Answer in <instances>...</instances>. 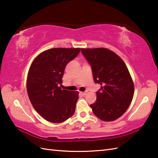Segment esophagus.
<instances>
[{
    "mask_svg": "<svg viewBox=\"0 0 158 158\" xmlns=\"http://www.w3.org/2000/svg\"><path fill=\"white\" fill-rule=\"evenodd\" d=\"M87 93H88L87 92H80V94L83 96H85L87 94Z\"/></svg>",
    "mask_w": 158,
    "mask_h": 158,
    "instance_id": "obj_1",
    "label": "esophagus"
}]
</instances>
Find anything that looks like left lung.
Listing matches in <instances>:
<instances>
[{"mask_svg":"<svg viewBox=\"0 0 158 158\" xmlns=\"http://www.w3.org/2000/svg\"><path fill=\"white\" fill-rule=\"evenodd\" d=\"M81 53L92 67L94 81L101 85L96 101L90 105L94 114L105 122L118 119L128 109L135 92L126 64L106 48L81 49Z\"/></svg>","mask_w":158,"mask_h":158,"instance_id":"obj_1","label":"left lung"}]
</instances>
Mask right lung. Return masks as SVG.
Listing matches in <instances>:
<instances>
[{
    "label": "right lung",
    "instance_id": "1",
    "mask_svg": "<svg viewBox=\"0 0 158 158\" xmlns=\"http://www.w3.org/2000/svg\"><path fill=\"white\" fill-rule=\"evenodd\" d=\"M80 48H53L42 52L30 67L27 77L29 99L45 120L61 123L73 115L79 92L62 89L67 64L78 56Z\"/></svg>",
    "mask_w": 158,
    "mask_h": 158
}]
</instances>
